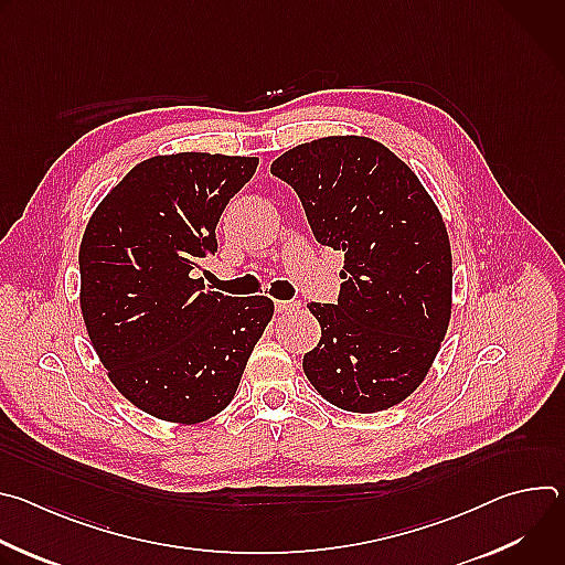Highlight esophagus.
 <instances>
[{
  "mask_svg": "<svg viewBox=\"0 0 565 565\" xmlns=\"http://www.w3.org/2000/svg\"><path fill=\"white\" fill-rule=\"evenodd\" d=\"M299 301H292V299H281V301H275V308H277V312H295V310H299Z\"/></svg>",
  "mask_w": 565,
  "mask_h": 565,
  "instance_id": "1",
  "label": "esophagus"
}]
</instances>
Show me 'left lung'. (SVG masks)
<instances>
[{"label":"left lung","mask_w":565,"mask_h":565,"mask_svg":"<svg viewBox=\"0 0 565 565\" xmlns=\"http://www.w3.org/2000/svg\"><path fill=\"white\" fill-rule=\"evenodd\" d=\"M299 196L317 244L344 253L335 303L303 373L331 405L373 414L425 380L451 317V248L418 177L364 136L297 145L270 166Z\"/></svg>","instance_id":"8db88e82"}]
</instances>
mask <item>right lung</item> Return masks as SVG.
I'll list each match as a JSON object with an SVG mask.
<instances>
[{
  "instance_id": "right-lung-1",
  "label": "right lung",
  "mask_w": 565,
  "mask_h": 565,
  "mask_svg": "<svg viewBox=\"0 0 565 565\" xmlns=\"http://www.w3.org/2000/svg\"><path fill=\"white\" fill-rule=\"evenodd\" d=\"M255 156L183 151L138 163L79 244V308L116 388L145 414L194 425L223 412L273 319L268 297H227L192 277Z\"/></svg>"
}]
</instances>
